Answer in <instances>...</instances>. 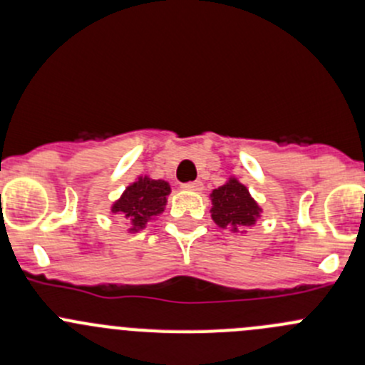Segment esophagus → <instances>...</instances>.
Wrapping results in <instances>:
<instances>
[{"instance_id":"1","label":"esophagus","mask_w":365,"mask_h":365,"mask_svg":"<svg viewBox=\"0 0 365 365\" xmlns=\"http://www.w3.org/2000/svg\"><path fill=\"white\" fill-rule=\"evenodd\" d=\"M183 189L192 190V192H201V190H203V183H201L200 180H196V182L185 183V185H183Z\"/></svg>"}]
</instances>
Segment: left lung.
<instances>
[{
	"instance_id": "left-lung-1",
	"label": "left lung",
	"mask_w": 365,
	"mask_h": 365,
	"mask_svg": "<svg viewBox=\"0 0 365 365\" xmlns=\"http://www.w3.org/2000/svg\"><path fill=\"white\" fill-rule=\"evenodd\" d=\"M212 219L219 227H231V231H240L251 227L259 219L261 208L249 189L242 185L237 178H230L222 187L213 189L212 194Z\"/></svg>"
}]
</instances>
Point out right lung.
<instances>
[{"label": "right lung", "instance_id": "1", "mask_svg": "<svg viewBox=\"0 0 365 365\" xmlns=\"http://www.w3.org/2000/svg\"><path fill=\"white\" fill-rule=\"evenodd\" d=\"M171 187L164 180L139 176L111 206L113 215L127 220L128 233H138L153 217L164 212Z\"/></svg>", "mask_w": 365, "mask_h": 365}]
</instances>
